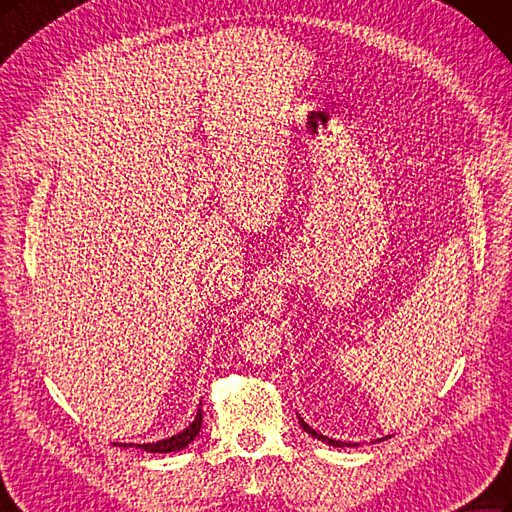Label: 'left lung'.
Segmentation results:
<instances>
[{
	"label": "left lung",
	"mask_w": 512,
	"mask_h": 512,
	"mask_svg": "<svg viewBox=\"0 0 512 512\" xmlns=\"http://www.w3.org/2000/svg\"><path fill=\"white\" fill-rule=\"evenodd\" d=\"M298 424H301V428H303L307 434H311V436L317 438V440H322V443H326V445H332V447H356V445H351V443H345V440H334V438H328V436H324V434H320V432H315L301 415H298ZM387 438H390V436L379 438V443H381V440H387Z\"/></svg>",
	"instance_id": "left-lung-1"
}]
</instances>
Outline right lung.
Instances as JSON below:
<instances>
[{"label": "right lung", "instance_id": "add662e5", "mask_svg": "<svg viewBox=\"0 0 512 512\" xmlns=\"http://www.w3.org/2000/svg\"><path fill=\"white\" fill-rule=\"evenodd\" d=\"M201 421H203V411L199 409L195 419H192V424L188 428H184L180 434H175L171 438H163V440H156V443H144V445H135L137 449H144L148 453H171V451H180L184 449L188 443L195 440V436L201 430ZM120 447H133V445H120Z\"/></svg>", "mask_w": 512, "mask_h": 512}]
</instances>
